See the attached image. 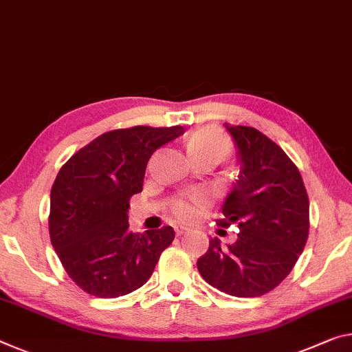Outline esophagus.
<instances>
[{
  "instance_id": "34e87169",
  "label": "esophagus",
  "mask_w": 352,
  "mask_h": 352,
  "mask_svg": "<svg viewBox=\"0 0 352 352\" xmlns=\"http://www.w3.org/2000/svg\"><path fill=\"white\" fill-rule=\"evenodd\" d=\"M175 233H177L178 236L185 235V233H188V228L183 227V226H177V227H175Z\"/></svg>"
}]
</instances>
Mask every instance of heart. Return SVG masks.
Masks as SVG:
<instances>
[{
  "label": "heart",
  "mask_w": 352,
  "mask_h": 352,
  "mask_svg": "<svg viewBox=\"0 0 352 352\" xmlns=\"http://www.w3.org/2000/svg\"><path fill=\"white\" fill-rule=\"evenodd\" d=\"M228 150H230V146H228L227 139L211 130H197L188 139V152L194 160L208 153L219 155L221 158L224 160L228 155ZM205 205V194L197 192L191 194V196L188 197L174 200V202L170 204V211L177 219L189 222L197 219V217L202 214Z\"/></svg>",
  "instance_id": "heart-1"
}]
</instances>
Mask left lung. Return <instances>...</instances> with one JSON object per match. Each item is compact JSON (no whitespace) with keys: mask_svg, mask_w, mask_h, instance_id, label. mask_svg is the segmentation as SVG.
Returning a JSON list of instances; mask_svg holds the SVG:
<instances>
[{"mask_svg":"<svg viewBox=\"0 0 352 352\" xmlns=\"http://www.w3.org/2000/svg\"><path fill=\"white\" fill-rule=\"evenodd\" d=\"M241 160L236 185L217 226L239 228L236 243L217 238L197 260L200 276L222 293L256 298L282 283L309 238V196L300 172L274 141L252 126L224 124Z\"/></svg>","mask_w":352,"mask_h":352,"instance_id":"8db88e82","label":"left lung"}]
</instances>
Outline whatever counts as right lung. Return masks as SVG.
Here are the masks:
<instances>
[{"label": "right lung", "instance_id": "1", "mask_svg": "<svg viewBox=\"0 0 352 352\" xmlns=\"http://www.w3.org/2000/svg\"><path fill=\"white\" fill-rule=\"evenodd\" d=\"M183 126H131L103 133L60 167L50 196V239L69 277L97 298H119L146 283L174 241L166 226L128 230L131 196L142 191L156 148Z\"/></svg>", "mask_w": 352, "mask_h": 352}]
</instances>
